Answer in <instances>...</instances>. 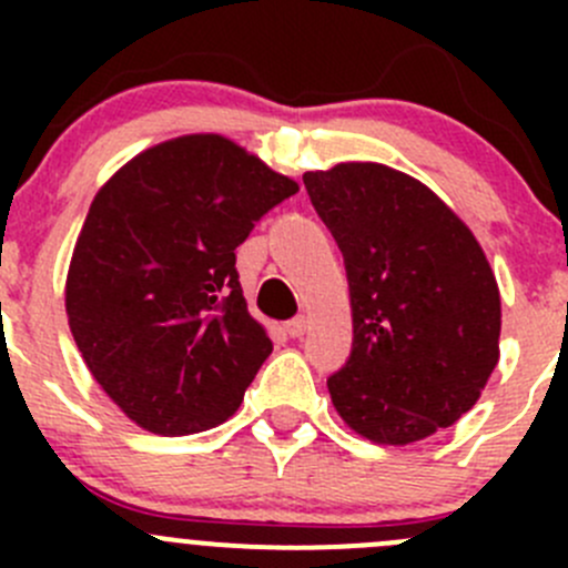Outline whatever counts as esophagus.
<instances>
[{
  "instance_id": "1",
  "label": "esophagus",
  "mask_w": 568,
  "mask_h": 568,
  "mask_svg": "<svg viewBox=\"0 0 568 568\" xmlns=\"http://www.w3.org/2000/svg\"><path fill=\"white\" fill-rule=\"evenodd\" d=\"M285 329H288L291 337H302V335H305V329H307V318L305 316L291 318L288 324H285Z\"/></svg>"
}]
</instances>
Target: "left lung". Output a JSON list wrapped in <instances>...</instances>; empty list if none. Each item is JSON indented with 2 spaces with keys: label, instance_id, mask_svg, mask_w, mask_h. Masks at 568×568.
<instances>
[{
  "label": "left lung",
  "instance_id": "8db88e82",
  "mask_svg": "<svg viewBox=\"0 0 568 568\" xmlns=\"http://www.w3.org/2000/svg\"><path fill=\"white\" fill-rule=\"evenodd\" d=\"M343 252L352 357L326 379L352 432L409 445L454 426L500 359V288L473 231L417 178L376 162L305 173Z\"/></svg>",
  "mask_w": 568,
  "mask_h": 568
}]
</instances>
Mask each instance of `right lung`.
<instances>
[{
  "label": "right lung",
  "mask_w": 568,
  "mask_h": 568,
  "mask_svg": "<svg viewBox=\"0 0 568 568\" xmlns=\"http://www.w3.org/2000/svg\"><path fill=\"white\" fill-rule=\"evenodd\" d=\"M300 192L220 134L159 142L95 194L73 247L65 311L90 374L145 432L225 423L263 359L236 247Z\"/></svg>",
  "instance_id": "1"
}]
</instances>
